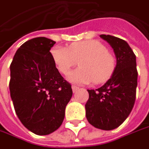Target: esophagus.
<instances>
[{"mask_svg":"<svg viewBox=\"0 0 149 149\" xmlns=\"http://www.w3.org/2000/svg\"><path fill=\"white\" fill-rule=\"evenodd\" d=\"M72 90H73V92H76L77 91L79 90V87L76 86H72Z\"/></svg>","mask_w":149,"mask_h":149,"instance_id":"1","label":"esophagus"}]
</instances>
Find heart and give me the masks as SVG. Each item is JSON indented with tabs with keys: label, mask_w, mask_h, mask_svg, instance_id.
I'll return each instance as SVG.
<instances>
[{
	"label": "heart",
	"mask_w": 149,
	"mask_h": 149,
	"mask_svg": "<svg viewBox=\"0 0 149 149\" xmlns=\"http://www.w3.org/2000/svg\"><path fill=\"white\" fill-rule=\"evenodd\" d=\"M52 55L57 68L63 74H67L70 69L80 62L81 67L71 72L68 77L69 80L76 83H104L111 78L116 68L113 54L96 40L74 42L68 48H54Z\"/></svg>",
	"instance_id": "b5f03b06"
}]
</instances>
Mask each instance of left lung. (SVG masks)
<instances>
[{"label":"left lung","instance_id":"obj_1","mask_svg":"<svg viewBox=\"0 0 149 149\" xmlns=\"http://www.w3.org/2000/svg\"><path fill=\"white\" fill-rule=\"evenodd\" d=\"M100 37L113 49L116 68L102 86L87 90L89 99L86 103V116L94 127L110 131L119 127L132 110L137 86L136 62L125 40L109 35Z\"/></svg>","mask_w":149,"mask_h":149}]
</instances>
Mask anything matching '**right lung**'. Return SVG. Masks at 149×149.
<instances>
[{
  "mask_svg": "<svg viewBox=\"0 0 149 149\" xmlns=\"http://www.w3.org/2000/svg\"><path fill=\"white\" fill-rule=\"evenodd\" d=\"M55 43L46 37L31 39L17 49L10 65L9 89L17 115L36 135L58 129L73 94L50 52Z\"/></svg>",
  "mask_w": 149,
  "mask_h": 149,
  "instance_id": "right-lung-1",
  "label": "right lung"
}]
</instances>
